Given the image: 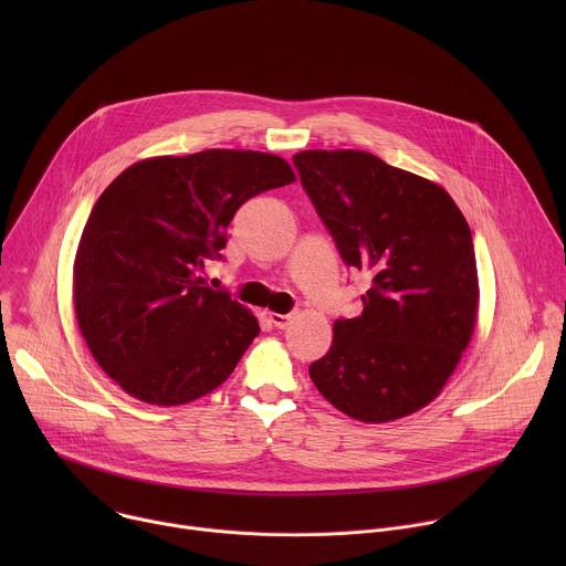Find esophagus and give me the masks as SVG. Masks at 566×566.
<instances>
[{"instance_id": "obj_1", "label": "esophagus", "mask_w": 566, "mask_h": 566, "mask_svg": "<svg viewBox=\"0 0 566 566\" xmlns=\"http://www.w3.org/2000/svg\"><path fill=\"white\" fill-rule=\"evenodd\" d=\"M295 311L293 313H271L269 315V319L273 322V327H277V329H286L289 325H291V322L295 319Z\"/></svg>"}]
</instances>
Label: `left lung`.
Wrapping results in <instances>:
<instances>
[{
    "mask_svg": "<svg viewBox=\"0 0 566 566\" xmlns=\"http://www.w3.org/2000/svg\"><path fill=\"white\" fill-rule=\"evenodd\" d=\"M300 184L343 262L369 275L358 317L308 374L334 408L365 423L408 417L441 391L476 317L468 221L437 184L360 149L293 156Z\"/></svg>",
    "mask_w": 566,
    "mask_h": 566,
    "instance_id": "left-lung-1",
    "label": "left lung"
}]
</instances>
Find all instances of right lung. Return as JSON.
<instances>
[{
    "label": "right lung",
    "instance_id": "right-lung-1",
    "mask_svg": "<svg viewBox=\"0 0 566 566\" xmlns=\"http://www.w3.org/2000/svg\"><path fill=\"white\" fill-rule=\"evenodd\" d=\"M293 181L280 156L206 149L140 160L98 197L73 266L75 317L127 394L184 406L232 374L260 325L201 271L239 206Z\"/></svg>",
    "mask_w": 566,
    "mask_h": 566
}]
</instances>
